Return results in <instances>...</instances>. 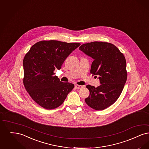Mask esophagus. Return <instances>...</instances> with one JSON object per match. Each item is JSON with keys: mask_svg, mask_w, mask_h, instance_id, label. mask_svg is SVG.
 Wrapping results in <instances>:
<instances>
[{"mask_svg": "<svg viewBox=\"0 0 149 149\" xmlns=\"http://www.w3.org/2000/svg\"><path fill=\"white\" fill-rule=\"evenodd\" d=\"M75 88L76 89H81L83 88V86L81 85H75Z\"/></svg>", "mask_w": 149, "mask_h": 149, "instance_id": "esophagus-1", "label": "esophagus"}]
</instances>
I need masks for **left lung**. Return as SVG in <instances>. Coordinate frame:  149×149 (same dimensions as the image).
<instances>
[{
    "instance_id": "left-lung-1",
    "label": "left lung",
    "mask_w": 149,
    "mask_h": 149,
    "mask_svg": "<svg viewBox=\"0 0 149 149\" xmlns=\"http://www.w3.org/2000/svg\"><path fill=\"white\" fill-rule=\"evenodd\" d=\"M79 50L91 57L90 73L99 75L100 86L88 85L90 95L85 99L90 107L102 110L118 100L127 80L126 59L123 54L113 44L93 42L84 44Z\"/></svg>"
}]
</instances>
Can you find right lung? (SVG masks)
<instances>
[{"mask_svg": "<svg viewBox=\"0 0 149 149\" xmlns=\"http://www.w3.org/2000/svg\"><path fill=\"white\" fill-rule=\"evenodd\" d=\"M79 42L42 40L34 44L23 59V84L30 97L40 107L52 110L60 106L74 85L60 81L54 71L59 70Z\"/></svg>", "mask_w": 149, "mask_h": 149, "instance_id": "1", "label": "right lung"}]
</instances>
